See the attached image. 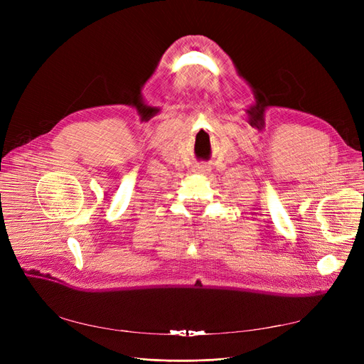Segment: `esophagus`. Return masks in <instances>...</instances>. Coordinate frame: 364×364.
<instances>
[{
  "instance_id": "esophagus-1",
  "label": "esophagus",
  "mask_w": 364,
  "mask_h": 364,
  "mask_svg": "<svg viewBox=\"0 0 364 364\" xmlns=\"http://www.w3.org/2000/svg\"><path fill=\"white\" fill-rule=\"evenodd\" d=\"M197 171H199V173H208L209 168L206 167V165H200V167H197Z\"/></svg>"
}]
</instances>
